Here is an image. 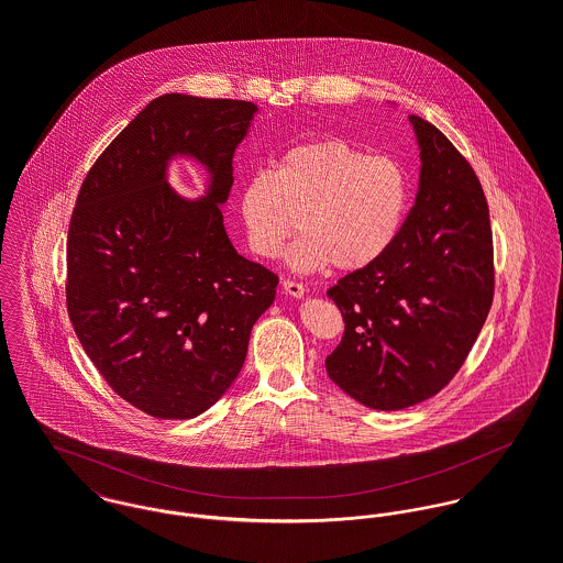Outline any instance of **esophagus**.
<instances>
[{
    "instance_id": "1",
    "label": "esophagus",
    "mask_w": 563,
    "mask_h": 563,
    "mask_svg": "<svg viewBox=\"0 0 563 563\" xmlns=\"http://www.w3.org/2000/svg\"><path fill=\"white\" fill-rule=\"evenodd\" d=\"M282 288L286 295L295 297V299H301L306 295V286L301 282H292V279H284L282 282Z\"/></svg>"
}]
</instances>
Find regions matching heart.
I'll use <instances>...</instances> for the list:
<instances>
[{"label":"heart","instance_id":"heart-1","mask_svg":"<svg viewBox=\"0 0 563 563\" xmlns=\"http://www.w3.org/2000/svg\"><path fill=\"white\" fill-rule=\"evenodd\" d=\"M409 177L393 156H373L346 139L322 136L288 147L271 170H255L239 195L244 236L260 257L288 251L295 271H360L401 234Z\"/></svg>","mask_w":563,"mask_h":563}]
</instances>
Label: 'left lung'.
I'll return each mask as SVG.
<instances>
[{
	"instance_id": "left-lung-1",
	"label": "left lung",
	"mask_w": 563,
	"mask_h": 563,
	"mask_svg": "<svg viewBox=\"0 0 563 563\" xmlns=\"http://www.w3.org/2000/svg\"><path fill=\"white\" fill-rule=\"evenodd\" d=\"M420 179L390 251L344 275L327 297L344 335L327 355L331 382L382 411L438 395L462 368L494 297L492 230L479 177L453 143L411 114Z\"/></svg>"
}]
</instances>
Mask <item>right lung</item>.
Here are the masks:
<instances>
[{
	"label": "right lung",
	"mask_w": 563,
	"mask_h": 563,
	"mask_svg": "<svg viewBox=\"0 0 563 563\" xmlns=\"http://www.w3.org/2000/svg\"><path fill=\"white\" fill-rule=\"evenodd\" d=\"M257 106L181 92L156 97L81 184L67 241V310L108 386L154 418L184 420L241 373L277 275L242 257L221 206ZM199 161L209 188L175 194L167 162Z\"/></svg>",
	"instance_id": "obj_1"
}]
</instances>
